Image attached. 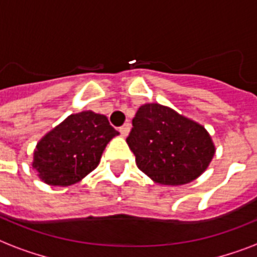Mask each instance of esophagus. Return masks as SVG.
Returning <instances> with one entry per match:
<instances>
[{
  "label": "esophagus",
  "mask_w": 257,
  "mask_h": 257,
  "mask_svg": "<svg viewBox=\"0 0 257 257\" xmlns=\"http://www.w3.org/2000/svg\"><path fill=\"white\" fill-rule=\"evenodd\" d=\"M119 133H120V135H122V137H127V135H128V133H130V124H128V123H126V124H123L122 127H119Z\"/></svg>",
  "instance_id": "34e87169"
}]
</instances>
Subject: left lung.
<instances>
[{"label":"left lung","instance_id":"obj_1","mask_svg":"<svg viewBox=\"0 0 257 257\" xmlns=\"http://www.w3.org/2000/svg\"><path fill=\"white\" fill-rule=\"evenodd\" d=\"M126 141L146 176L173 186L200 177L216 151L204 126L158 103L139 107Z\"/></svg>","mask_w":257,"mask_h":257}]
</instances>
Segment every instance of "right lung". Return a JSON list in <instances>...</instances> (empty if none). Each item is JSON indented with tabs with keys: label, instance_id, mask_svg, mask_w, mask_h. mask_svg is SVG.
I'll return each mask as SVG.
<instances>
[{
	"label": "right lung",
	"instance_id": "add662e5",
	"mask_svg": "<svg viewBox=\"0 0 257 257\" xmlns=\"http://www.w3.org/2000/svg\"><path fill=\"white\" fill-rule=\"evenodd\" d=\"M118 134L104 115H69L37 143L32 166L48 185L76 184L96 168L107 143Z\"/></svg>",
	"mask_w": 257,
	"mask_h": 257
}]
</instances>
